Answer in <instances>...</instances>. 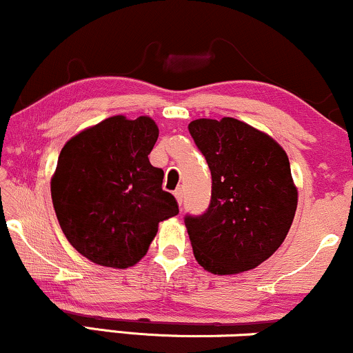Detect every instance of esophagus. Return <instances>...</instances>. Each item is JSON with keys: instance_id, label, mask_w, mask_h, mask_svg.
<instances>
[{"instance_id": "34e87169", "label": "esophagus", "mask_w": 353, "mask_h": 353, "mask_svg": "<svg viewBox=\"0 0 353 353\" xmlns=\"http://www.w3.org/2000/svg\"><path fill=\"white\" fill-rule=\"evenodd\" d=\"M173 194H175V198H176L178 204H180V206H181V203H183V190H181V188H176V190H175V193H173Z\"/></svg>"}]
</instances>
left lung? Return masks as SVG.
<instances>
[{"label":"left lung","mask_w":353,"mask_h":353,"mask_svg":"<svg viewBox=\"0 0 353 353\" xmlns=\"http://www.w3.org/2000/svg\"><path fill=\"white\" fill-rule=\"evenodd\" d=\"M191 137L211 170L208 211L185 217L196 262L214 275L259 267L285 241L298 206L286 152L262 130L234 119H194Z\"/></svg>","instance_id":"left-lung-1"}]
</instances>
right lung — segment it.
<instances>
[{
    "label": "right lung",
    "instance_id": "add662e5",
    "mask_svg": "<svg viewBox=\"0 0 353 353\" xmlns=\"http://www.w3.org/2000/svg\"><path fill=\"white\" fill-rule=\"evenodd\" d=\"M159 128L149 116H112L63 145L50 180L52 203L65 237L101 267H134L149 250L159 223L178 214L162 190L163 170L149 154Z\"/></svg>",
    "mask_w": 353,
    "mask_h": 353
}]
</instances>
